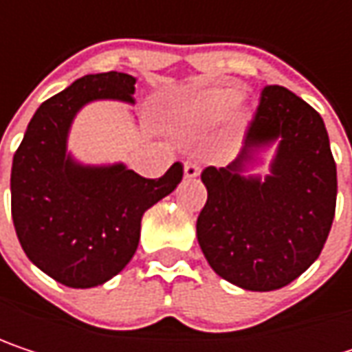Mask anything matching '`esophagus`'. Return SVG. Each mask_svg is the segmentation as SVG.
<instances>
[{
	"label": "esophagus",
	"instance_id": "34e87169",
	"mask_svg": "<svg viewBox=\"0 0 352 352\" xmlns=\"http://www.w3.org/2000/svg\"><path fill=\"white\" fill-rule=\"evenodd\" d=\"M199 165L197 163H193V161H187L185 165H183V173H185V177L187 179H195V177L199 175Z\"/></svg>",
	"mask_w": 352,
	"mask_h": 352
}]
</instances>
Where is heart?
<instances>
[{
    "mask_svg": "<svg viewBox=\"0 0 352 352\" xmlns=\"http://www.w3.org/2000/svg\"><path fill=\"white\" fill-rule=\"evenodd\" d=\"M239 98H241V91L234 87H212V89L197 91L189 100L187 107H189V113L195 116L197 120L216 124V122H222L232 111Z\"/></svg>",
    "mask_w": 352,
    "mask_h": 352,
    "instance_id": "b5f03b06",
    "label": "heart"
}]
</instances>
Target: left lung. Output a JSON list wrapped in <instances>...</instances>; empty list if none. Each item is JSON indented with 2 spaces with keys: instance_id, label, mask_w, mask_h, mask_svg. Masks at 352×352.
Returning a JSON list of instances; mask_svg holds the SVG:
<instances>
[{
  "instance_id": "obj_1",
  "label": "left lung",
  "mask_w": 352,
  "mask_h": 352,
  "mask_svg": "<svg viewBox=\"0 0 352 352\" xmlns=\"http://www.w3.org/2000/svg\"><path fill=\"white\" fill-rule=\"evenodd\" d=\"M278 144L267 177L246 176L258 153ZM208 201L197 243L210 267L248 292L298 279L322 252L336 210V163L316 109L281 85H267L241 155L206 167Z\"/></svg>"
}]
</instances>
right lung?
<instances>
[{"instance_id": "obj_1", "label": "right lung", "mask_w": 352, "mask_h": 352, "mask_svg": "<svg viewBox=\"0 0 352 352\" xmlns=\"http://www.w3.org/2000/svg\"><path fill=\"white\" fill-rule=\"evenodd\" d=\"M136 79L85 75L36 109L12 163V218L26 256L54 281L87 289L118 275L134 256L140 220L183 177L173 163L159 179L126 165L91 167L67 153L77 111L96 100L134 104Z\"/></svg>"}]
</instances>
